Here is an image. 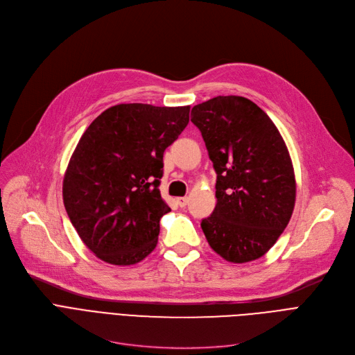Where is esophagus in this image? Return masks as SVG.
Returning <instances> with one entry per match:
<instances>
[{
    "label": "esophagus",
    "mask_w": 355,
    "mask_h": 355,
    "mask_svg": "<svg viewBox=\"0 0 355 355\" xmlns=\"http://www.w3.org/2000/svg\"><path fill=\"white\" fill-rule=\"evenodd\" d=\"M187 202H189V197H180V198H177V204L180 207H185L187 206Z\"/></svg>",
    "instance_id": "esophagus-1"
}]
</instances>
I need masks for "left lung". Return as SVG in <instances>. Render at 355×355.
Segmentation results:
<instances>
[{
	"mask_svg": "<svg viewBox=\"0 0 355 355\" xmlns=\"http://www.w3.org/2000/svg\"><path fill=\"white\" fill-rule=\"evenodd\" d=\"M217 174V204L201 229L232 263L262 257L291 220L296 182L286 144L252 101L217 96L191 110Z\"/></svg>",
	"mask_w": 355,
	"mask_h": 355,
	"instance_id": "obj_1",
	"label": "left lung"
}]
</instances>
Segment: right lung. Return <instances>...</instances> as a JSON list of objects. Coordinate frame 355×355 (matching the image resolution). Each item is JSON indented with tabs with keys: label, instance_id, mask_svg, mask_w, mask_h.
Returning <instances> with one entry per match:
<instances>
[{
	"label": "right lung",
	"instance_id": "1",
	"mask_svg": "<svg viewBox=\"0 0 355 355\" xmlns=\"http://www.w3.org/2000/svg\"><path fill=\"white\" fill-rule=\"evenodd\" d=\"M190 121V106L115 105L85 130L69 161L63 202L83 243L110 265L151 253L159 220L171 211L159 193L164 151Z\"/></svg>",
	"mask_w": 355,
	"mask_h": 355
}]
</instances>
